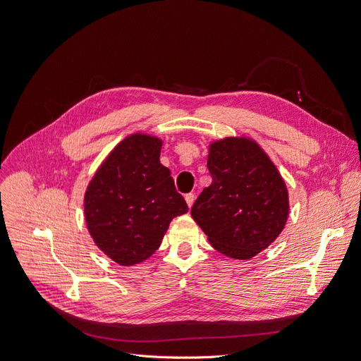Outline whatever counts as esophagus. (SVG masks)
I'll return each mask as SVG.
<instances>
[{"label": "esophagus", "mask_w": 361, "mask_h": 361, "mask_svg": "<svg viewBox=\"0 0 361 361\" xmlns=\"http://www.w3.org/2000/svg\"><path fill=\"white\" fill-rule=\"evenodd\" d=\"M185 201H186V204H188V207H192V204H194V201H195V195H194L192 192L186 194V195H185Z\"/></svg>", "instance_id": "esophagus-1"}]
</instances>
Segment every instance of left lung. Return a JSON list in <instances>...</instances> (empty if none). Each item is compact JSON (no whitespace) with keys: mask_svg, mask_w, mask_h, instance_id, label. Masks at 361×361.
<instances>
[{"mask_svg":"<svg viewBox=\"0 0 361 361\" xmlns=\"http://www.w3.org/2000/svg\"><path fill=\"white\" fill-rule=\"evenodd\" d=\"M207 167L212 185L204 188L191 214L213 248L248 260L283 231L286 185L260 145L244 136L213 142Z\"/></svg>","mask_w":361,"mask_h":361,"instance_id":"1","label":"left lung"}]
</instances>
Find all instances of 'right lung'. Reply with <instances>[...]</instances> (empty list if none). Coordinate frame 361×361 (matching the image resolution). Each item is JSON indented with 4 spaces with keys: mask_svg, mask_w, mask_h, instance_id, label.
Wrapping results in <instances>:
<instances>
[{
    "mask_svg": "<svg viewBox=\"0 0 361 361\" xmlns=\"http://www.w3.org/2000/svg\"><path fill=\"white\" fill-rule=\"evenodd\" d=\"M161 141L133 133L97 170L85 192V220L97 247L120 266L138 264L160 247L171 219L188 205L160 163Z\"/></svg>",
    "mask_w": 361,
    "mask_h": 361,
    "instance_id": "1",
    "label": "right lung"
}]
</instances>
